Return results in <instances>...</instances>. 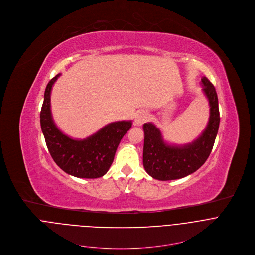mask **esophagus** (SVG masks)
Segmentation results:
<instances>
[{
  "instance_id": "obj_1",
  "label": "esophagus",
  "mask_w": 255,
  "mask_h": 255,
  "mask_svg": "<svg viewBox=\"0 0 255 255\" xmlns=\"http://www.w3.org/2000/svg\"><path fill=\"white\" fill-rule=\"evenodd\" d=\"M148 118H149V114L146 111H139L135 116L134 123L137 126H142L148 120Z\"/></svg>"
}]
</instances>
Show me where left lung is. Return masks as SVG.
<instances>
[{
	"label": "left lung",
	"instance_id": "left-lung-1",
	"mask_svg": "<svg viewBox=\"0 0 255 255\" xmlns=\"http://www.w3.org/2000/svg\"><path fill=\"white\" fill-rule=\"evenodd\" d=\"M202 90L209 101L210 117L206 128L191 143L171 145L152 123L143 125V166L148 175L159 181L184 178L197 171L209 157L220 124L218 97L214 85L207 77L201 78Z\"/></svg>",
	"mask_w": 255,
	"mask_h": 255
}]
</instances>
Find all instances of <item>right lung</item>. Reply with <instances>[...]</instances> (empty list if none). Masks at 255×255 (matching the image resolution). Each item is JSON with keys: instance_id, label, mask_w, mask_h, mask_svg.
I'll return each mask as SVG.
<instances>
[{"instance_id": "obj_1", "label": "right lung", "mask_w": 255, "mask_h": 255, "mask_svg": "<svg viewBox=\"0 0 255 255\" xmlns=\"http://www.w3.org/2000/svg\"><path fill=\"white\" fill-rule=\"evenodd\" d=\"M61 73L53 77L44 93L40 125L48 150L55 163L67 174L82 179L103 177L109 170L121 139L131 128V121L114 122L84 139L63 133L51 113V90Z\"/></svg>"}]
</instances>
